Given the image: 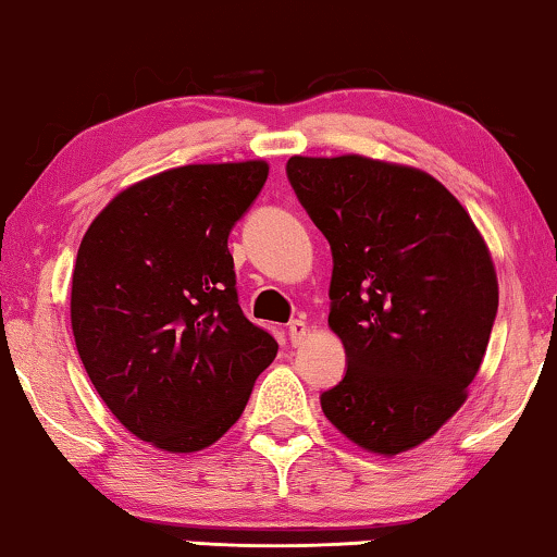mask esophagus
Segmentation results:
<instances>
[{"mask_svg":"<svg viewBox=\"0 0 557 557\" xmlns=\"http://www.w3.org/2000/svg\"><path fill=\"white\" fill-rule=\"evenodd\" d=\"M286 332H288V339H292V345H301L304 337H307V324H304L301 319H294V322H288Z\"/></svg>","mask_w":557,"mask_h":557,"instance_id":"obj_1","label":"esophagus"}]
</instances>
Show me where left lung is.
I'll return each instance as SVG.
<instances>
[{"label":"left lung","mask_w":557,"mask_h":557,"mask_svg":"<svg viewBox=\"0 0 557 557\" xmlns=\"http://www.w3.org/2000/svg\"><path fill=\"white\" fill-rule=\"evenodd\" d=\"M301 208L332 248L330 326L347 372L319 395L357 446L408 451L463 400L497 319V273L459 200L410 166L292 157Z\"/></svg>","instance_id":"8db88e82"}]
</instances>
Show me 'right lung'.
<instances>
[{"label": "right lung", "instance_id": "1", "mask_svg": "<svg viewBox=\"0 0 557 557\" xmlns=\"http://www.w3.org/2000/svg\"><path fill=\"white\" fill-rule=\"evenodd\" d=\"M265 177V162L177 166L113 197L83 235L71 294L83 368L164 451L215 444L278 352L243 314L227 250Z\"/></svg>", "mask_w": 557, "mask_h": 557}]
</instances>
